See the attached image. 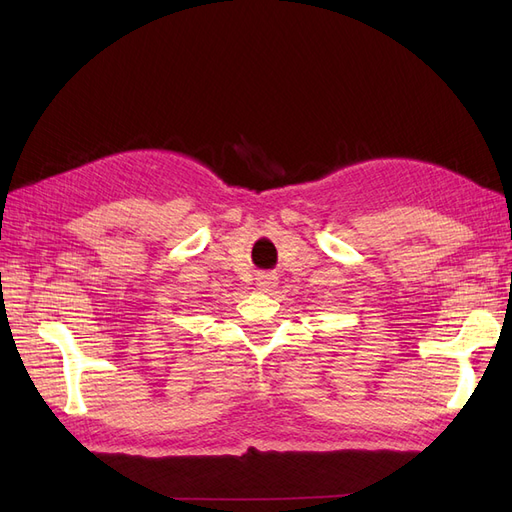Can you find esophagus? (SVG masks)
<instances>
[{"label":"esophagus","mask_w":512,"mask_h":512,"mask_svg":"<svg viewBox=\"0 0 512 512\" xmlns=\"http://www.w3.org/2000/svg\"><path fill=\"white\" fill-rule=\"evenodd\" d=\"M256 286L262 292H271L277 286V277L273 273H258L256 275Z\"/></svg>","instance_id":"esophagus-1"}]
</instances>
